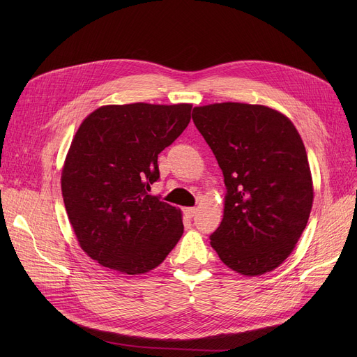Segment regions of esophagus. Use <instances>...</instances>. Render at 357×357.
<instances>
[{
	"label": "esophagus",
	"instance_id": "34e87169",
	"mask_svg": "<svg viewBox=\"0 0 357 357\" xmlns=\"http://www.w3.org/2000/svg\"><path fill=\"white\" fill-rule=\"evenodd\" d=\"M197 208L195 207H188V208H185L183 210V213H185V215H188V217H194L195 214H197Z\"/></svg>",
	"mask_w": 357,
	"mask_h": 357
}]
</instances>
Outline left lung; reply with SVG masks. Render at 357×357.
<instances>
[{"label":"left lung","mask_w":357,"mask_h":357,"mask_svg":"<svg viewBox=\"0 0 357 357\" xmlns=\"http://www.w3.org/2000/svg\"><path fill=\"white\" fill-rule=\"evenodd\" d=\"M192 120L227 190L222 221L210 236L213 249L241 275L273 271L294 250L312 207L301 136L288 117L265 105L195 107Z\"/></svg>","instance_id":"obj_1"}]
</instances>
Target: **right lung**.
<instances>
[{
    "mask_svg": "<svg viewBox=\"0 0 357 357\" xmlns=\"http://www.w3.org/2000/svg\"><path fill=\"white\" fill-rule=\"evenodd\" d=\"M191 104L104 105L82 121L62 171V195L79 246L112 272L159 266L183 233L181 211L149 195L158 155L191 120Z\"/></svg>",
    "mask_w": 357,
    "mask_h": 357,
    "instance_id": "obj_1",
    "label": "right lung"
}]
</instances>
